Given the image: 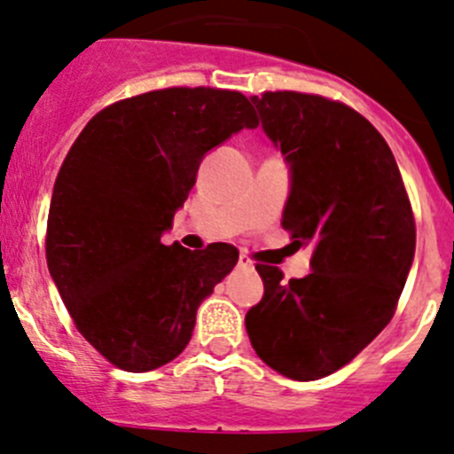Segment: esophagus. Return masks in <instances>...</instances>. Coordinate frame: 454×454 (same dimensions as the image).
Here are the masks:
<instances>
[{
	"label": "esophagus",
	"instance_id": "obj_1",
	"mask_svg": "<svg viewBox=\"0 0 454 454\" xmlns=\"http://www.w3.org/2000/svg\"><path fill=\"white\" fill-rule=\"evenodd\" d=\"M238 267H240V269H254V262H251V260L247 258L245 254H240V258H238Z\"/></svg>",
	"mask_w": 454,
	"mask_h": 454
}]
</instances>
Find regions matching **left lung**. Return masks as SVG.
Wrapping results in <instances>:
<instances>
[{"label": "left lung", "instance_id": "8db88e82", "mask_svg": "<svg viewBox=\"0 0 454 454\" xmlns=\"http://www.w3.org/2000/svg\"><path fill=\"white\" fill-rule=\"evenodd\" d=\"M289 165L282 227L311 247V273L258 264L264 295L245 317L260 360L289 380L326 378L393 317L415 258V221L395 156L356 110L316 94L251 97Z\"/></svg>", "mask_w": 454, "mask_h": 454}]
</instances>
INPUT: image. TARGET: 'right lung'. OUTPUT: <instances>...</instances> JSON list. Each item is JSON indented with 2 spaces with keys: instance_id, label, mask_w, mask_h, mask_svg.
Returning <instances> with one entry per match:
<instances>
[{
  "instance_id": "add662e5",
  "label": "right lung",
  "mask_w": 454,
  "mask_h": 454,
  "mask_svg": "<svg viewBox=\"0 0 454 454\" xmlns=\"http://www.w3.org/2000/svg\"><path fill=\"white\" fill-rule=\"evenodd\" d=\"M254 128L240 92L168 88L101 110L70 147L48 212V271L79 333L119 369L181 356L200 302L236 267L225 242L190 251L160 238L205 154Z\"/></svg>"
}]
</instances>
